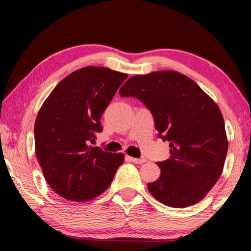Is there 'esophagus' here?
<instances>
[{"label":"esophagus","instance_id":"34e87169","mask_svg":"<svg viewBox=\"0 0 251 251\" xmlns=\"http://www.w3.org/2000/svg\"><path fill=\"white\" fill-rule=\"evenodd\" d=\"M126 158L128 159L129 162H132L135 164H142V163L146 162L145 158H135V157H131V156H126Z\"/></svg>","mask_w":251,"mask_h":251}]
</instances>
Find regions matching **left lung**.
<instances>
[{"label":"left lung","mask_w":251,"mask_h":251,"mask_svg":"<svg viewBox=\"0 0 251 251\" xmlns=\"http://www.w3.org/2000/svg\"><path fill=\"white\" fill-rule=\"evenodd\" d=\"M122 97L138 98L151 111L170 157L156 163L161 176L148 189L162 204L184 208L207 195L222 174L227 152L219 106L188 76L157 71L130 77Z\"/></svg>","instance_id":"obj_1"}]
</instances>
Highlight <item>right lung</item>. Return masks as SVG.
I'll list each match as a JSON object with an SVG mask.
<instances>
[{
    "instance_id": "add662e5",
    "label": "right lung",
    "mask_w": 251,
    "mask_h": 251,
    "mask_svg": "<svg viewBox=\"0 0 251 251\" xmlns=\"http://www.w3.org/2000/svg\"><path fill=\"white\" fill-rule=\"evenodd\" d=\"M127 74L85 67L58 83L42 104L34 124L37 161L58 195L86 201L109 188L124 154L92 147L100 119Z\"/></svg>"
}]
</instances>
